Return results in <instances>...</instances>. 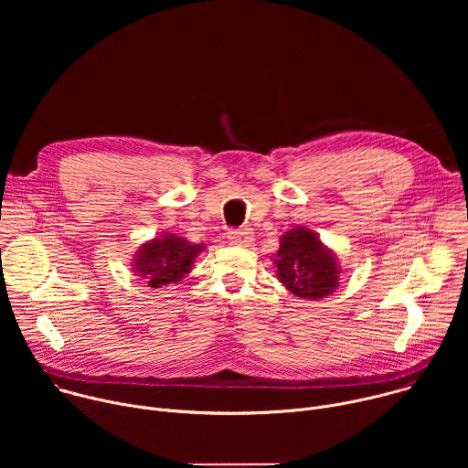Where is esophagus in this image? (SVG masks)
Masks as SVG:
<instances>
[{"instance_id":"1","label":"esophagus","mask_w":468,"mask_h":468,"mask_svg":"<svg viewBox=\"0 0 468 468\" xmlns=\"http://www.w3.org/2000/svg\"><path fill=\"white\" fill-rule=\"evenodd\" d=\"M251 229L250 228H242V229H233L229 231L228 239L231 244H237V246H244L248 242H251Z\"/></svg>"}]
</instances>
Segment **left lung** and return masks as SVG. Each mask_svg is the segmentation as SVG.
I'll use <instances>...</instances> for the list:
<instances>
[{
	"label": "left lung",
	"instance_id": "8db88e82",
	"mask_svg": "<svg viewBox=\"0 0 468 468\" xmlns=\"http://www.w3.org/2000/svg\"><path fill=\"white\" fill-rule=\"evenodd\" d=\"M274 264L278 280L294 296L320 300L339 287L341 264L320 237L303 226L285 231Z\"/></svg>",
	"mask_w": 468,
	"mask_h": 468
}]
</instances>
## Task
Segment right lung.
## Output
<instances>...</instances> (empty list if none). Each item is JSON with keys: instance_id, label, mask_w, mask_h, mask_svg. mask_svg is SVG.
Masks as SVG:
<instances>
[{"instance_id": "obj_1", "label": "right lung", "mask_w": 468, "mask_h": 468, "mask_svg": "<svg viewBox=\"0 0 468 468\" xmlns=\"http://www.w3.org/2000/svg\"><path fill=\"white\" fill-rule=\"evenodd\" d=\"M204 244H190L176 233H163L144 244L133 255V272L148 287L159 289L181 282L192 269L194 259L204 251Z\"/></svg>"}]
</instances>
